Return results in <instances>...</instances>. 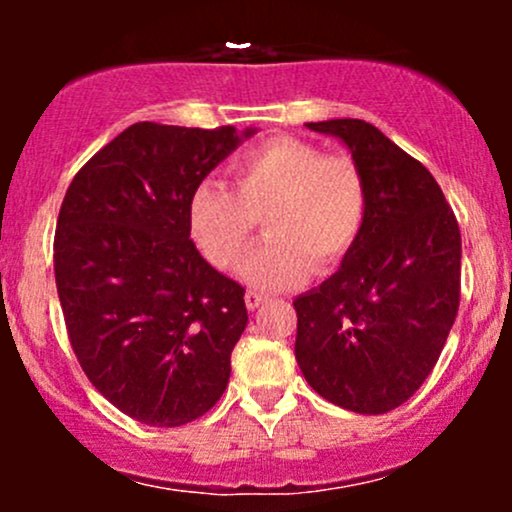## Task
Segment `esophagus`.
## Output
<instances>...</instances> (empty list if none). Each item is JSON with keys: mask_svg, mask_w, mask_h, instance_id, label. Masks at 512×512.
<instances>
[{"mask_svg": "<svg viewBox=\"0 0 512 512\" xmlns=\"http://www.w3.org/2000/svg\"><path fill=\"white\" fill-rule=\"evenodd\" d=\"M262 303H264L262 293H257V291H248V293H245V305H248V310H257Z\"/></svg>", "mask_w": 512, "mask_h": 512, "instance_id": "obj_1", "label": "esophagus"}]
</instances>
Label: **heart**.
Masks as SVG:
<instances>
[{"label": "heart", "mask_w": 512, "mask_h": 512, "mask_svg": "<svg viewBox=\"0 0 512 512\" xmlns=\"http://www.w3.org/2000/svg\"><path fill=\"white\" fill-rule=\"evenodd\" d=\"M233 175L236 192L207 180L190 199L192 238L214 267H238L262 219L269 238L240 267L255 289H286L310 264L330 272L354 248L366 216V182L351 158L279 137L240 158Z\"/></svg>", "instance_id": "1"}]
</instances>
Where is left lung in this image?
Returning <instances> with one entry per match:
<instances>
[{"label":"left lung","mask_w":512,"mask_h":512,"mask_svg":"<svg viewBox=\"0 0 512 512\" xmlns=\"http://www.w3.org/2000/svg\"><path fill=\"white\" fill-rule=\"evenodd\" d=\"M339 139L366 182L354 248L293 301L296 361L320 397L385 414L436 366L460 305L462 240L436 178L363 120L308 122Z\"/></svg>","instance_id":"1"}]
</instances>
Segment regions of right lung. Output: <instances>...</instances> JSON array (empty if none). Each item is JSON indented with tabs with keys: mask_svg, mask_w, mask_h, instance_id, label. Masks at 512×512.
I'll list each match as a JSON object with an SVG mask.
<instances>
[{
	"mask_svg": "<svg viewBox=\"0 0 512 512\" xmlns=\"http://www.w3.org/2000/svg\"><path fill=\"white\" fill-rule=\"evenodd\" d=\"M255 127L137 122L64 195L55 281L93 387L146 426H182L219 402L248 325L245 289L190 240L192 192Z\"/></svg>",
	"mask_w": 512,
	"mask_h": 512,
	"instance_id": "1",
	"label": "right lung"
}]
</instances>
